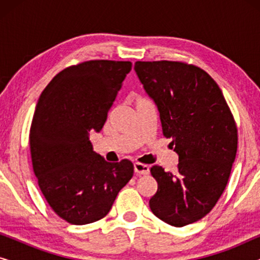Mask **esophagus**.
<instances>
[{"label": "esophagus", "instance_id": "1", "mask_svg": "<svg viewBox=\"0 0 260 260\" xmlns=\"http://www.w3.org/2000/svg\"><path fill=\"white\" fill-rule=\"evenodd\" d=\"M134 170L138 175H147V174H149V167L140 162L134 163Z\"/></svg>", "mask_w": 260, "mask_h": 260}]
</instances>
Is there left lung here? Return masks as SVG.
Here are the masks:
<instances>
[{
  "instance_id": "obj_1",
  "label": "left lung",
  "mask_w": 260,
  "mask_h": 260,
  "mask_svg": "<svg viewBox=\"0 0 260 260\" xmlns=\"http://www.w3.org/2000/svg\"><path fill=\"white\" fill-rule=\"evenodd\" d=\"M135 71L179 155L174 173L152 166L157 191L149 206L162 221L186 226L207 215L225 190L237 154L236 120L218 84L200 67L159 60L136 61Z\"/></svg>"
}]
</instances>
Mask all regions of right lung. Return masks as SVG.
Segmentation results:
<instances>
[{"label":"right lung","mask_w":260,"mask_h":260,"mask_svg":"<svg viewBox=\"0 0 260 260\" xmlns=\"http://www.w3.org/2000/svg\"><path fill=\"white\" fill-rule=\"evenodd\" d=\"M131 67L115 60L66 67L38 101L29 130L33 170L46 201L72 225L104 218L133 177L129 159L106 162L88 140L104 125Z\"/></svg>","instance_id":"obj_1"}]
</instances>
